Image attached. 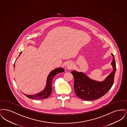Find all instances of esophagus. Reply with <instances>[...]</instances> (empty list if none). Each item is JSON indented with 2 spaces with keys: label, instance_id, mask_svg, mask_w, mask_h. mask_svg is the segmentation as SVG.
<instances>
[{
  "label": "esophagus",
  "instance_id": "1",
  "mask_svg": "<svg viewBox=\"0 0 127 127\" xmlns=\"http://www.w3.org/2000/svg\"><path fill=\"white\" fill-rule=\"evenodd\" d=\"M66 66H67V68H68V69H70L71 68V66L70 63H67Z\"/></svg>",
  "mask_w": 127,
  "mask_h": 127
}]
</instances>
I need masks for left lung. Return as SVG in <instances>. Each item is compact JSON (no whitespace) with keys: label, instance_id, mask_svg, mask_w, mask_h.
Segmentation results:
<instances>
[{"label":"left lung","instance_id":"obj_1","mask_svg":"<svg viewBox=\"0 0 127 127\" xmlns=\"http://www.w3.org/2000/svg\"><path fill=\"white\" fill-rule=\"evenodd\" d=\"M111 62L113 70L105 80L101 82L92 80L85 74L72 71L74 81V91L78 97L86 100L98 99L106 94L111 89L114 83L116 66L114 55Z\"/></svg>","mask_w":127,"mask_h":127}]
</instances>
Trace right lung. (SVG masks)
<instances>
[{"label":"right lung","mask_w":127,"mask_h":127,"mask_svg":"<svg viewBox=\"0 0 127 127\" xmlns=\"http://www.w3.org/2000/svg\"><path fill=\"white\" fill-rule=\"evenodd\" d=\"M21 53L22 52H20L19 55L21 54ZM64 71V69L62 68H56L54 70L51 71L48 77L46 88L43 91H42L41 92H39L34 95H28L24 94L25 95L30 98L34 99H43L47 98L50 95L52 92V82L53 78L58 74L60 73L63 72Z\"/></svg>","instance_id":"1"}]
</instances>
